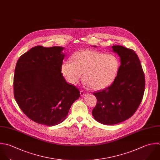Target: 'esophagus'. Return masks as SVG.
Masks as SVG:
<instances>
[{
  "instance_id": "obj_1",
  "label": "esophagus",
  "mask_w": 160,
  "mask_h": 160,
  "mask_svg": "<svg viewBox=\"0 0 160 160\" xmlns=\"http://www.w3.org/2000/svg\"><path fill=\"white\" fill-rule=\"evenodd\" d=\"M80 95H81V96H84L85 95H86V93H85L84 91H83V90H80Z\"/></svg>"
}]
</instances>
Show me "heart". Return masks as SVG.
<instances>
[{"instance_id": "obj_1", "label": "heart", "mask_w": 160, "mask_h": 160, "mask_svg": "<svg viewBox=\"0 0 160 160\" xmlns=\"http://www.w3.org/2000/svg\"><path fill=\"white\" fill-rule=\"evenodd\" d=\"M72 62H64L61 71L67 81L76 85L83 74V80L92 90H98L110 85L116 77L119 61L112 54H104L91 49L77 51Z\"/></svg>"}]
</instances>
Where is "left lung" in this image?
Here are the masks:
<instances>
[{
	"instance_id": "obj_1",
	"label": "left lung",
	"mask_w": 160,
	"mask_h": 160,
	"mask_svg": "<svg viewBox=\"0 0 160 160\" xmlns=\"http://www.w3.org/2000/svg\"><path fill=\"white\" fill-rule=\"evenodd\" d=\"M121 65L112 84L93 93L97 103L94 118L104 125H115L130 118L137 110L145 92V74L135 52L121 45L112 46Z\"/></svg>"
}]
</instances>
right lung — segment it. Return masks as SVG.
Masks as SVG:
<instances>
[{
	"mask_svg": "<svg viewBox=\"0 0 160 160\" xmlns=\"http://www.w3.org/2000/svg\"><path fill=\"white\" fill-rule=\"evenodd\" d=\"M62 47L35 46L18 58L13 77V95L23 113L46 126L62 123L80 97L75 86L61 72L65 55Z\"/></svg>",
	"mask_w": 160,
	"mask_h": 160,
	"instance_id": "obj_1",
	"label": "right lung"
}]
</instances>
